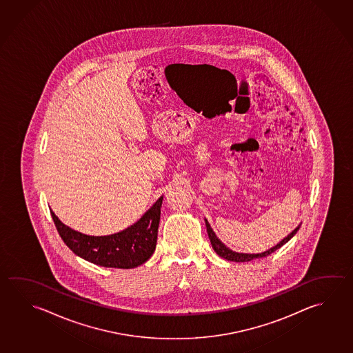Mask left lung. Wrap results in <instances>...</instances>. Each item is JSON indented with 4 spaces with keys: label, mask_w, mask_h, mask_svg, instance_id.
<instances>
[{
    "label": "left lung",
    "mask_w": 353,
    "mask_h": 353,
    "mask_svg": "<svg viewBox=\"0 0 353 353\" xmlns=\"http://www.w3.org/2000/svg\"><path fill=\"white\" fill-rule=\"evenodd\" d=\"M205 225L206 231H208V235H209V239H210V243H212L214 251L218 254L219 256L223 257L225 260H228V261H235V263H248V261H251V260H254V259L269 256L274 251L280 249L282 245L286 244L290 239L294 236L296 232H297V230L300 229V225H299L295 230L292 231V232H290L288 236L285 237L283 240H281L279 244L275 245L274 248L269 249V250L263 251V252H260V254H243V252H235V251L230 250L226 245L223 244V243L220 241V239L215 235V232L212 231V226L208 223L206 219Z\"/></svg>",
    "instance_id": "obj_1"
}]
</instances>
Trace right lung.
<instances>
[{"label":"right lung","mask_w":353,"mask_h":353,"mask_svg":"<svg viewBox=\"0 0 353 353\" xmlns=\"http://www.w3.org/2000/svg\"><path fill=\"white\" fill-rule=\"evenodd\" d=\"M163 196L137 223L117 234L90 236L64 225L51 215L59 236L77 256L103 268L133 269L145 263L157 246Z\"/></svg>","instance_id":"right-lung-1"}]
</instances>
